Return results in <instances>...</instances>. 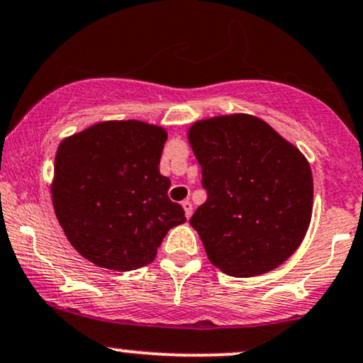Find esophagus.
<instances>
[{
    "label": "esophagus",
    "mask_w": 363,
    "mask_h": 363,
    "mask_svg": "<svg viewBox=\"0 0 363 363\" xmlns=\"http://www.w3.org/2000/svg\"><path fill=\"white\" fill-rule=\"evenodd\" d=\"M182 208H184V213H186V218L189 220L191 215H193V203H191L189 199L182 201Z\"/></svg>",
    "instance_id": "obj_1"
}]
</instances>
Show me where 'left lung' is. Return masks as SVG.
<instances>
[{
  "label": "left lung",
  "instance_id": "1",
  "mask_svg": "<svg viewBox=\"0 0 363 363\" xmlns=\"http://www.w3.org/2000/svg\"><path fill=\"white\" fill-rule=\"evenodd\" d=\"M187 140L206 203L189 223L209 262L231 277L267 274L298 250L311 223L313 174L298 147L260 118L199 120Z\"/></svg>",
  "mask_w": 363,
  "mask_h": 363
}]
</instances>
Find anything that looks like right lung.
<instances>
[{
  "label": "right lung",
  "mask_w": 363,
  "mask_h": 363,
  "mask_svg": "<svg viewBox=\"0 0 363 363\" xmlns=\"http://www.w3.org/2000/svg\"><path fill=\"white\" fill-rule=\"evenodd\" d=\"M165 140L159 125L111 120L60 142L52 204L65 237L91 264L118 272L148 265L167 231L186 221L159 169Z\"/></svg>",
  "instance_id": "1"
}]
</instances>
